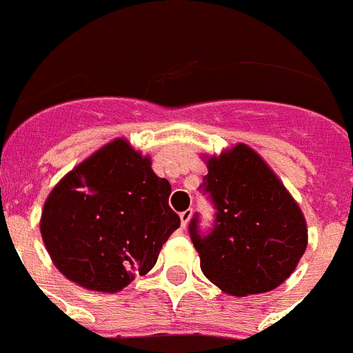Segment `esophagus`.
Listing matches in <instances>:
<instances>
[{
	"label": "esophagus",
	"mask_w": 353,
	"mask_h": 353,
	"mask_svg": "<svg viewBox=\"0 0 353 353\" xmlns=\"http://www.w3.org/2000/svg\"><path fill=\"white\" fill-rule=\"evenodd\" d=\"M191 215H193V210H185V211H182V213H180V222H182V228H185V225H188Z\"/></svg>",
	"instance_id": "esophagus-1"
}]
</instances>
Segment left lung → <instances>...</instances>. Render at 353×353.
<instances>
[{
  "instance_id": "left-lung-1",
  "label": "left lung",
  "mask_w": 353,
  "mask_h": 353,
  "mask_svg": "<svg viewBox=\"0 0 353 353\" xmlns=\"http://www.w3.org/2000/svg\"><path fill=\"white\" fill-rule=\"evenodd\" d=\"M208 169L199 190L213 204V224L202 230L199 213L190 221L202 273L236 297L277 288L308 244L297 202L244 143L208 160Z\"/></svg>"
}]
</instances>
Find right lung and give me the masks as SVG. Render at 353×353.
Listing matches in <instances>:
<instances>
[{
  "label": "right lung",
  "mask_w": 353,
  "mask_h": 353,
  "mask_svg": "<svg viewBox=\"0 0 353 353\" xmlns=\"http://www.w3.org/2000/svg\"><path fill=\"white\" fill-rule=\"evenodd\" d=\"M171 184L125 140H114L56 185L41 213V236L65 277L118 292L157 264L180 225Z\"/></svg>",
  "instance_id": "right-lung-1"
}]
</instances>
